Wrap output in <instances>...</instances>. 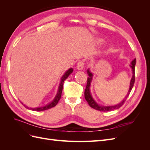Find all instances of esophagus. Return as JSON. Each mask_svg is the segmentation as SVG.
Masks as SVG:
<instances>
[{
    "label": "esophagus",
    "mask_w": 150,
    "mask_h": 150,
    "mask_svg": "<svg viewBox=\"0 0 150 150\" xmlns=\"http://www.w3.org/2000/svg\"><path fill=\"white\" fill-rule=\"evenodd\" d=\"M84 62L83 60H81L78 62V64H77V69L78 70H82L84 67Z\"/></svg>",
    "instance_id": "1"
}]
</instances>
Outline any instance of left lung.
I'll return each mask as SVG.
<instances>
[{
    "mask_svg": "<svg viewBox=\"0 0 150 150\" xmlns=\"http://www.w3.org/2000/svg\"><path fill=\"white\" fill-rule=\"evenodd\" d=\"M136 62H137V60H136V59H134L133 60L132 62H131L130 67H131V69H132L133 76H132V78H131V79L130 81V85H129V89L128 91V94H127V95L123 100H122L119 104H116V105H115V106H101V105H99V104H97V103L94 100V99L93 98L91 94V92H90V86H91V81H92L93 74L90 72V71L89 69H88L87 72H88V76L89 77L88 78L87 85H86V88L85 91H84V97H85L86 100L87 101V102L88 103L89 105L91 108H93V109H94V110H96L98 111H109L116 110V109H118L120 107H121L122 106V104L125 103V101L126 100L127 98L128 97L129 94L130 92L131 91V89H132L133 86H134V84Z\"/></svg>",
    "mask_w": 150,
    "mask_h": 150,
    "instance_id": "obj_1",
    "label": "left lung"
}]
</instances>
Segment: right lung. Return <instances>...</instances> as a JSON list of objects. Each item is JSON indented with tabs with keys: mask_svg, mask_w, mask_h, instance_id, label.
Masks as SVG:
<instances>
[{
	"mask_svg": "<svg viewBox=\"0 0 150 150\" xmlns=\"http://www.w3.org/2000/svg\"><path fill=\"white\" fill-rule=\"evenodd\" d=\"M72 71H73V69H72V68H70V69H68L64 74V75L62 76V78L61 79V82H60L59 86L57 93L56 94V96H55V98H54V100L51 103H50L46 104V105L44 106L35 108H30L26 106L25 105H24V106L26 108L29 109V110H33V111H41L47 110H49V109H51V108L54 107L55 106H56V104L58 103L59 101V99H61V94H62V91L64 81L67 79V78H68V76H69L72 73Z\"/></svg>",
	"mask_w": 150,
	"mask_h": 150,
	"instance_id": "obj_1",
	"label": "right lung"
}]
</instances>
